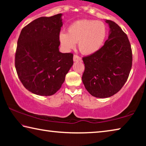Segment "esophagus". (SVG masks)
<instances>
[{
	"mask_svg": "<svg viewBox=\"0 0 146 146\" xmlns=\"http://www.w3.org/2000/svg\"><path fill=\"white\" fill-rule=\"evenodd\" d=\"M80 60H81V58L79 56L76 55H75L73 56V61L74 62H78Z\"/></svg>",
	"mask_w": 146,
	"mask_h": 146,
	"instance_id": "obj_1",
	"label": "esophagus"
}]
</instances>
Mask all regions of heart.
Instances as JSON below:
<instances>
[{
	"label": "heart",
	"mask_w": 146,
	"mask_h": 146,
	"mask_svg": "<svg viewBox=\"0 0 146 146\" xmlns=\"http://www.w3.org/2000/svg\"><path fill=\"white\" fill-rule=\"evenodd\" d=\"M107 36V29L102 22L82 19L74 22L68 27V33L61 31L59 40L66 50L75 48L78 42L80 51L91 55L102 48Z\"/></svg>",
	"instance_id": "obj_1"
}]
</instances>
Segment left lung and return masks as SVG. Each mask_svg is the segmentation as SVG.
Wrapping results in <instances>:
<instances>
[{
    "mask_svg": "<svg viewBox=\"0 0 146 146\" xmlns=\"http://www.w3.org/2000/svg\"><path fill=\"white\" fill-rule=\"evenodd\" d=\"M110 28L108 40L99 50L82 58L85 70L82 80L87 91L97 98H108L119 91L132 66V51L120 27L106 20Z\"/></svg>",
    "mask_w": 146,
    "mask_h": 146,
    "instance_id": "1",
    "label": "left lung"
}]
</instances>
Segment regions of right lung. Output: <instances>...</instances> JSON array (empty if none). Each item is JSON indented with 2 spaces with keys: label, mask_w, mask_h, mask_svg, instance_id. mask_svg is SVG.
<instances>
[{
  "label": "right lung",
  "mask_w": 146,
  "mask_h": 146,
  "mask_svg": "<svg viewBox=\"0 0 146 146\" xmlns=\"http://www.w3.org/2000/svg\"><path fill=\"white\" fill-rule=\"evenodd\" d=\"M62 14L42 17L22 29L15 68L23 86L35 95L51 96L61 88L73 64V55L59 51Z\"/></svg>",
  "instance_id": "add662e5"
}]
</instances>
